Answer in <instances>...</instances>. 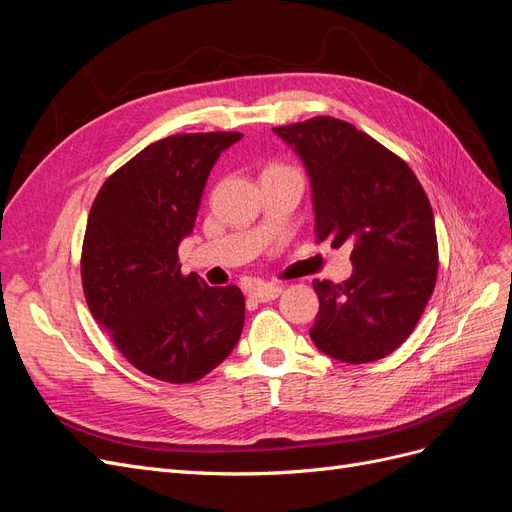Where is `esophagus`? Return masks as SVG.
Returning a JSON list of instances; mask_svg holds the SVG:
<instances>
[{
    "mask_svg": "<svg viewBox=\"0 0 512 512\" xmlns=\"http://www.w3.org/2000/svg\"><path fill=\"white\" fill-rule=\"evenodd\" d=\"M280 293H283V287L272 285V283H259V285H255V287L249 291L251 298L257 300V302H272V300L278 298Z\"/></svg>",
    "mask_w": 512,
    "mask_h": 512,
    "instance_id": "34e87169",
    "label": "esophagus"
}]
</instances>
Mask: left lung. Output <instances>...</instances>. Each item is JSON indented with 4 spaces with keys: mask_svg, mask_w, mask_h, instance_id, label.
Here are the masks:
<instances>
[{
    "mask_svg": "<svg viewBox=\"0 0 512 512\" xmlns=\"http://www.w3.org/2000/svg\"><path fill=\"white\" fill-rule=\"evenodd\" d=\"M272 131L304 163L317 242L353 246L349 278L312 283L310 338L346 364L383 359L410 336L436 285L430 200L398 155L351 123L315 117Z\"/></svg>",
    "mask_w": 512,
    "mask_h": 512,
    "instance_id": "left-lung-1",
    "label": "left lung"
}]
</instances>
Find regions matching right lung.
I'll return each mask as SVG.
<instances>
[{
  "label": "right lung",
  "mask_w": 512,
  "mask_h": 512,
  "mask_svg": "<svg viewBox=\"0 0 512 512\" xmlns=\"http://www.w3.org/2000/svg\"><path fill=\"white\" fill-rule=\"evenodd\" d=\"M242 134H178L153 142L97 193L82 244V289L93 319L131 366L166 383H193L234 351L244 295L183 276L208 174Z\"/></svg>",
  "instance_id": "right-lung-1"
}]
</instances>
